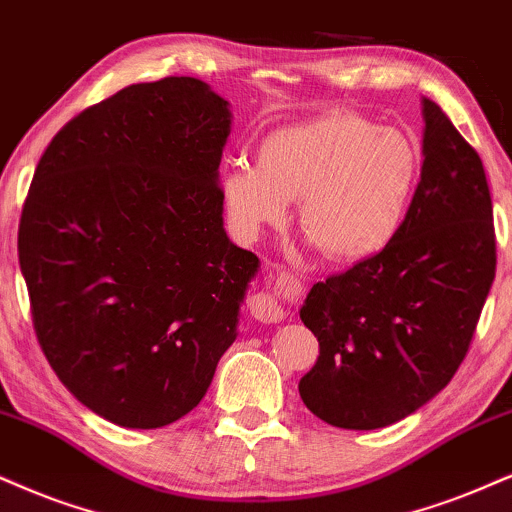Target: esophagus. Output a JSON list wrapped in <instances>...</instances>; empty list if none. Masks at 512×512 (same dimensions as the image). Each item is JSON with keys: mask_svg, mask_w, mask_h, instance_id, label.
<instances>
[{"mask_svg": "<svg viewBox=\"0 0 512 512\" xmlns=\"http://www.w3.org/2000/svg\"><path fill=\"white\" fill-rule=\"evenodd\" d=\"M249 313L254 315L261 323H280L282 320V306L280 301L275 299V294L270 292H256L249 299Z\"/></svg>", "mask_w": 512, "mask_h": 512, "instance_id": "esophagus-1", "label": "esophagus"}]
</instances>
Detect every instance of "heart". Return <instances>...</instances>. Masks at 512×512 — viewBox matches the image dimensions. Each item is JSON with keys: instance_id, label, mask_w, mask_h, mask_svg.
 I'll list each match as a JSON object with an SVG mask.
<instances>
[{"instance_id": "heart-1", "label": "heart", "mask_w": 512, "mask_h": 512, "mask_svg": "<svg viewBox=\"0 0 512 512\" xmlns=\"http://www.w3.org/2000/svg\"><path fill=\"white\" fill-rule=\"evenodd\" d=\"M420 178L408 135L332 111L287 125L258 144L256 163L225 168L220 197L242 235L285 223L299 199V225L325 258L358 263L399 235Z\"/></svg>"}]
</instances>
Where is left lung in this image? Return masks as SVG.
Here are the masks:
<instances>
[{
	"label": "left lung",
	"instance_id": "left-lung-1",
	"mask_svg": "<svg viewBox=\"0 0 512 512\" xmlns=\"http://www.w3.org/2000/svg\"><path fill=\"white\" fill-rule=\"evenodd\" d=\"M422 118L425 161L399 235L313 285L301 308L320 356L299 394L342 430L399 422L451 382L496 275L482 159L432 99Z\"/></svg>",
	"mask_w": 512,
	"mask_h": 512
}]
</instances>
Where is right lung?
<instances>
[{
    "label": "right lung",
    "mask_w": 512,
    "mask_h": 512,
    "mask_svg": "<svg viewBox=\"0 0 512 512\" xmlns=\"http://www.w3.org/2000/svg\"><path fill=\"white\" fill-rule=\"evenodd\" d=\"M230 109L197 78L137 82L56 132L18 263L37 342L87 408L132 430L204 399L258 258L223 230Z\"/></svg>",
    "instance_id": "right-lung-1"
}]
</instances>
